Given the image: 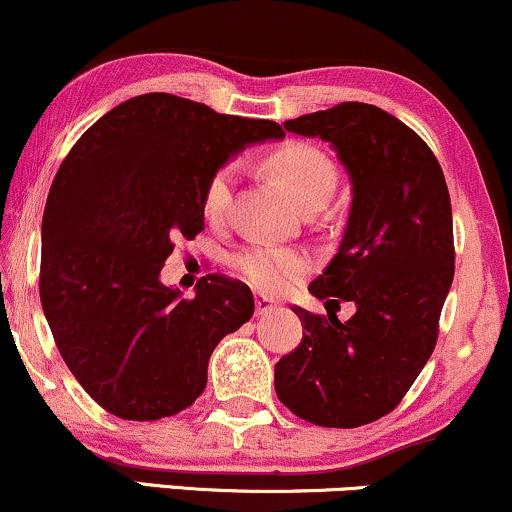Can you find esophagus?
I'll use <instances>...</instances> for the list:
<instances>
[{"label":"esophagus","mask_w":512,"mask_h":512,"mask_svg":"<svg viewBox=\"0 0 512 512\" xmlns=\"http://www.w3.org/2000/svg\"><path fill=\"white\" fill-rule=\"evenodd\" d=\"M278 309V304L268 297H256V316H268Z\"/></svg>","instance_id":"obj_1"}]
</instances>
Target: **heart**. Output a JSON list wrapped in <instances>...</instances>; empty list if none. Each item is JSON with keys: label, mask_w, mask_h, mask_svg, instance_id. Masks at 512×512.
I'll list each match as a JSON object with an SVG mask.
<instances>
[{"label": "heart", "mask_w": 512, "mask_h": 512, "mask_svg": "<svg viewBox=\"0 0 512 512\" xmlns=\"http://www.w3.org/2000/svg\"><path fill=\"white\" fill-rule=\"evenodd\" d=\"M268 172L290 191L299 208L323 206L338 184V172L326 153L309 143H285L266 158ZM237 182L234 162H225L208 177L203 186L201 208L208 222L220 225L232 206V191ZM232 266L263 292H280L299 280L311 268L309 258L299 251L280 249V246L251 244L232 256Z\"/></svg>", "instance_id": "heart-1"}]
</instances>
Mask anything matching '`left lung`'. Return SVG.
Instances as JSON below:
<instances>
[{"label":"left lung","instance_id":"1","mask_svg":"<svg viewBox=\"0 0 512 512\" xmlns=\"http://www.w3.org/2000/svg\"><path fill=\"white\" fill-rule=\"evenodd\" d=\"M333 143L352 177L345 237L311 282L328 316L294 306L299 347L275 364V393L316 426L354 429L386 417L422 374L455 275L453 210L436 155L398 117L366 102L285 122ZM358 311L340 322L330 303Z\"/></svg>","mask_w":512,"mask_h":512}]
</instances>
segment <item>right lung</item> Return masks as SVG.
Returning <instances> with one entry per match:
<instances>
[{
    "instance_id": "obj_1",
    "label": "right lung",
    "mask_w": 512,
    "mask_h": 512,
    "mask_svg": "<svg viewBox=\"0 0 512 512\" xmlns=\"http://www.w3.org/2000/svg\"><path fill=\"white\" fill-rule=\"evenodd\" d=\"M280 124L170 93L117 105L74 143L42 215L40 302L57 350L102 410L155 422L194 405L215 345L254 316L244 282L210 273L182 299L158 280L203 230L208 177Z\"/></svg>"
}]
</instances>
